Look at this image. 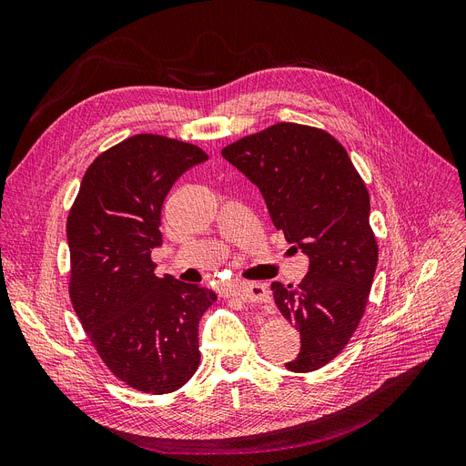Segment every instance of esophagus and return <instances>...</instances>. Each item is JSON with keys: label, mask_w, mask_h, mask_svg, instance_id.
I'll use <instances>...</instances> for the list:
<instances>
[{"label": "esophagus", "mask_w": 466, "mask_h": 466, "mask_svg": "<svg viewBox=\"0 0 466 466\" xmlns=\"http://www.w3.org/2000/svg\"><path fill=\"white\" fill-rule=\"evenodd\" d=\"M236 296L246 301V303H267L270 299V291L265 284L261 282H251V284H242L234 288Z\"/></svg>", "instance_id": "34e87169"}]
</instances>
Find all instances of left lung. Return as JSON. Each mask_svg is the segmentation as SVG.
<instances>
[{
    "instance_id": "left-lung-1",
    "label": "left lung",
    "mask_w": 466,
    "mask_h": 466,
    "mask_svg": "<svg viewBox=\"0 0 466 466\" xmlns=\"http://www.w3.org/2000/svg\"><path fill=\"white\" fill-rule=\"evenodd\" d=\"M265 198L277 230L309 259L298 286L272 282L301 350L291 372L324 367L348 346L365 313L378 263L370 199L348 151L329 132L279 123L222 149Z\"/></svg>"
}]
</instances>
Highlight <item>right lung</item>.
<instances>
[{
	"label": "right lung",
	"instance_id": "obj_1",
	"mask_svg": "<svg viewBox=\"0 0 466 466\" xmlns=\"http://www.w3.org/2000/svg\"><path fill=\"white\" fill-rule=\"evenodd\" d=\"M207 161L198 146L137 134L101 153L82 178L66 220L68 294L107 369L134 390L170 393L199 367L198 326L213 289L155 277L161 209L186 170Z\"/></svg>",
	"mask_w": 466,
	"mask_h": 466
}]
</instances>
